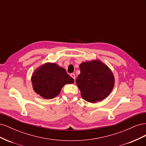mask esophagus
Wrapping results in <instances>:
<instances>
[{"label":"esophagus","mask_w":146,"mask_h":146,"mask_svg":"<svg viewBox=\"0 0 146 146\" xmlns=\"http://www.w3.org/2000/svg\"><path fill=\"white\" fill-rule=\"evenodd\" d=\"M70 76L72 78H73L74 79V80H75V79H76V76H75V74H70Z\"/></svg>","instance_id":"1"}]
</instances>
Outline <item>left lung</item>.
<instances>
[{
  "label": "left lung",
  "mask_w": 146,
  "mask_h": 146,
  "mask_svg": "<svg viewBox=\"0 0 146 146\" xmlns=\"http://www.w3.org/2000/svg\"><path fill=\"white\" fill-rule=\"evenodd\" d=\"M80 74L76 83L83 99L91 103L101 101L110 94L114 85L111 70L100 60H95L80 64Z\"/></svg>",
  "instance_id": "left-lung-1"
}]
</instances>
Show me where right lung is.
<instances>
[{
	"instance_id": "right-lung-1",
	"label": "right lung",
	"mask_w": 146,
	"mask_h": 146,
	"mask_svg": "<svg viewBox=\"0 0 146 146\" xmlns=\"http://www.w3.org/2000/svg\"><path fill=\"white\" fill-rule=\"evenodd\" d=\"M74 82V79L64 68L53 63H47L39 66L32 76L34 91L47 99L55 98L66 84H71Z\"/></svg>"
}]
</instances>
